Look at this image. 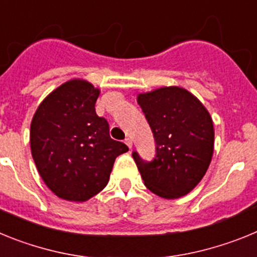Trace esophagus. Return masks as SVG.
I'll list each match as a JSON object with an SVG mask.
<instances>
[{
    "label": "esophagus",
    "instance_id": "obj_1",
    "mask_svg": "<svg viewBox=\"0 0 257 257\" xmlns=\"http://www.w3.org/2000/svg\"><path fill=\"white\" fill-rule=\"evenodd\" d=\"M124 143H126V145L128 148H133V140H131L130 138H126V139H124Z\"/></svg>",
    "mask_w": 257,
    "mask_h": 257
}]
</instances>
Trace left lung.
<instances>
[{
	"label": "left lung",
	"instance_id": "obj_1",
	"mask_svg": "<svg viewBox=\"0 0 257 257\" xmlns=\"http://www.w3.org/2000/svg\"><path fill=\"white\" fill-rule=\"evenodd\" d=\"M152 128L156 157L147 162L133 157L145 187L166 199L183 197L197 187L213 153V123L205 105L188 90L161 87L138 95Z\"/></svg>",
	"mask_w": 257,
	"mask_h": 257
}]
</instances>
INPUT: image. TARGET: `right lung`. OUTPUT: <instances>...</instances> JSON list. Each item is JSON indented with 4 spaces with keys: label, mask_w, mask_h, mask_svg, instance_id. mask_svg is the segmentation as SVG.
Wrapping results in <instances>:
<instances>
[{
    "label": "right lung",
    "mask_w": 257,
    "mask_h": 257,
    "mask_svg": "<svg viewBox=\"0 0 257 257\" xmlns=\"http://www.w3.org/2000/svg\"><path fill=\"white\" fill-rule=\"evenodd\" d=\"M100 94L85 79H70L47 95L31 123V151L41 178L65 201L85 202L106 187L113 163L127 145L109 136L95 112Z\"/></svg>",
    "instance_id": "1"
}]
</instances>
